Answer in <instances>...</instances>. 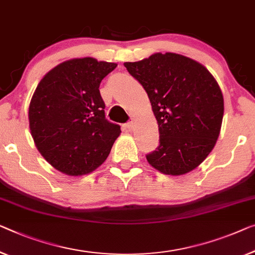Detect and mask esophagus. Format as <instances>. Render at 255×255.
<instances>
[{
  "instance_id": "34e87169",
  "label": "esophagus",
  "mask_w": 255,
  "mask_h": 255,
  "mask_svg": "<svg viewBox=\"0 0 255 255\" xmlns=\"http://www.w3.org/2000/svg\"><path fill=\"white\" fill-rule=\"evenodd\" d=\"M125 128H126V130L130 131L134 129V121H128V123L125 125Z\"/></svg>"
}]
</instances>
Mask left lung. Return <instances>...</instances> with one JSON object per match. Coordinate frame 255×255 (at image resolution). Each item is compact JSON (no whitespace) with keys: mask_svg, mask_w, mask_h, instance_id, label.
I'll return each instance as SVG.
<instances>
[{"mask_svg":"<svg viewBox=\"0 0 255 255\" xmlns=\"http://www.w3.org/2000/svg\"><path fill=\"white\" fill-rule=\"evenodd\" d=\"M145 89L158 121L159 146L146 154L166 175H183L214 147L223 118L222 91L206 67L189 57L166 52L125 63Z\"/></svg>","mask_w":255,"mask_h":255,"instance_id":"left-lung-1","label":"left lung"}]
</instances>
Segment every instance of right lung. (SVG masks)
Segmentation results:
<instances>
[{"label": "right lung", "mask_w": 255, "mask_h": 255, "mask_svg": "<svg viewBox=\"0 0 255 255\" xmlns=\"http://www.w3.org/2000/svg\"><path fill=\"white\" fill-rule=\"evenodd\" d=\"M116 63L86 57L49 71L30 100L28 119L34 143L57 170L71 176L93 172L105 161L120 135L105 118L100 85Z\"/></svg>", "instance_id": "right-lung-1"}]
</instances>
